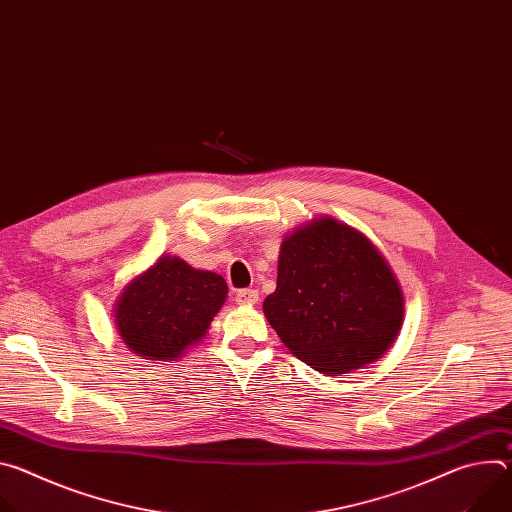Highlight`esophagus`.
I'll use <instances>...</instances> for the list:
<instances>
[{
  "label": "esophagus",
  "instance_id": "1",
  "mask_svg": "<svg viewBox=\"0 0 512 512\" xmlns=\"http://www.w3.org/2000/svg\"><path fill=\"white\" fill-rule=\"evenodd\" d=\"M235 300H237V304H241V306H253V304H257V300H259V291L257 289H239L237 294H235Z\"/></svg>",
  "mask_w": 512,
  "mask_h": 512
}]
</instances>
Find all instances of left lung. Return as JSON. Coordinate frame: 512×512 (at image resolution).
I'll use <instances>...</instances> for the list:
<instances>
[{"mask_svg":"<svg viewBox=\"0 0 512 512\" xmlns=\"http://www.w3.org/2000/svg\"><path fill=\"white\" fill-rule=\"evenodd\" d=\"M401 287L375 245L324 216L283 239L263 312L289 352L324 375L381 358L403 322Z\"/></svg>","mask_w":512,"mask_h":512,"instance_id":"left-lung-1","label":"left lung"}]
</instances>
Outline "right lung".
<instances>
[{
  "instance_id": "add662e5",
  "label": "right lung",
  "mask_w": 512,
  "mask_h": 512,
  "mask_svg": "<svg viewBox=\"0 0 512 512\" xmlns=\"http://www.w3.org/2000/svg\"><path fill=\"white\" fill-rule=\"evenodd\" d=\"M227 294L221 275L192 269L178 257H162L123 289L115 324L135 354L172 360L206 334Z\"/></svg>"
}]
</instances>
